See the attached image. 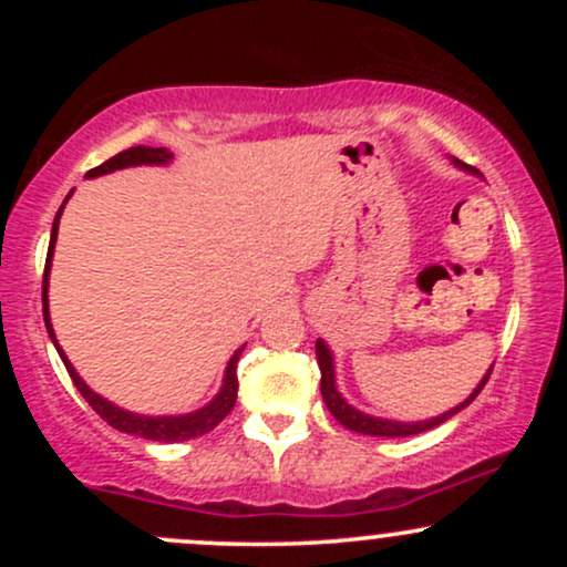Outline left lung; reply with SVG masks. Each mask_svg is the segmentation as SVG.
I'll return each instance as SVG.
<instances>
[{
	"label": "left lung",
	"mask_w": 567,
	"mask_h": 567,
	"mask_svg": "<svg viewBox=\"0 0 567 567\" xmlns=\"http://www.w3.org/2000/svg\"><path fill=\"white\" fill-rule=\"evenodd\" d=\"M455 167H461V171L466 173H477L474 167L464 165V162L453 159ZM317 362H320V392H322V400L324 405H328L330 413H333V419L338 421L341 426L351 429V432H360V434H368V437H410V434H421L426 432V429H434L440 426L442 421L453 419L458 410H464L470 402L483 392L485 381L491 379V370L487 368V373L483 375V381L474 386V392L466 396L464 402H458V405L445 410V413L434 415V419H426V421H392V419H381V415H370V413H362V410H357L354 405H349L347 400H343V394L338 392L336 386V365H333V351H330L328 343L322 341V338H317Z\"/></svg>",
	"instance_id": "obj_1"
}]
</instances>
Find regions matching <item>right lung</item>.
Segmentation results:
<instances>
[{"label": "right lung", "instance_id": "1", "mask_svg": "<svg viewBox=\"0 0 567 567\" xmlns=\"http://www.w3.org/2000/svg\"><path fill=\"white\" fill-rule=\"evenodd\" d=\"M171 162H173V154L167 152V148L133 146V148H125V152H120L116 157L106 159L103 165L93 167V171L84 175V178H97V175L125 171V167H138V165H171ZM69 197H71V192H69ZM69 197L63 199L61 210H58V216L53 220V234H50L48 264H44V282H42V306H44L42 311H44V328H48L50 341L55 343L58 354H61L63 365H66L71 381H74V386L80 389V394L90 402V408H93L95 413L101 415V419L106 421L109 426L120 429V432H125V434H135V437L154 440V442H184V440L199 437V434H207L210 429H216L220 421H224L226 415L231 413L234 402H237V389H239L237 360H239V351H234L229 365H226L224 383H220L218 394L213 396L207 405H202L199 410H192V413H184V415H141V413H130V410L114 405V402H109L106 396L93 392V389H90L87 383L80 379V373H76L74 365L69 362L66 351H63L61 343H58L53 322H50L48 288H50V266H53V252H55V239H58V220H61V213H63V207H66Z\"/></svg>", "mask_w": 567, "mask_h": 567}]
</instances>
